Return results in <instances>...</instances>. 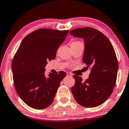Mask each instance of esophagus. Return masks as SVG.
I'll use <instances>...</instances> for the list:
<instances>
[{
  "label": "esophagus",
  "mask_w": 129,
  "mask_h": 129,
  "mask_svg": "<svg viewBox=\"0 0 129 129\" xmlns=\"http://www.w3.org/2000/svg\"><path fill=\"white\" fill-rule=\"evenodd\" d=\"M67 76H72V75L71 74V73L67 72Z\"/></svg>",
  "instance_id": "esophagus-1"
}]
</instances>
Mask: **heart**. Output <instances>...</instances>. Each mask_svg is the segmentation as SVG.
Returning <instances> with one entry per match:
<instances>
[{"label": "heart", "mask_w": 129, "mask_h": 129, "mask_svg": "<svg viewBox=\"0 0 129 129\" xmlns=\"http://www.w3.org/2000/svg\"><path fill=\"white\" fill-rule=\"evenodd\" d=\"M75 42H72V43H75Z\"/></svg>", "instance_id": "1"}]
</instances>
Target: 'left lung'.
Masks as SVG:
<instances>
[{
    "instance_id": "8db88e82",
    "label": "left lung",
    "mask_w": 129,
    "mask_h": 129,
    "mask_svg": "<svg viewBox=\"0 0 129 129\" xmlns=\"http://www.w3.org/2000/svg\"><path fill=\"white\" fill-rule=\"evenodd\" d=\"M70 34L83 38V61L91 70L84 81L81 77L73 76L75 83L71 89L72 94L82 106L98 107L107 100L116 84L118 61L114 49L108 38L94 28H77Z\"/></svg>"
}]
</instances>
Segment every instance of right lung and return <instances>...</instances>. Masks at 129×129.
<instances>
[{
  "label": "right lung",
  "instance_id": "1",
  "mask_svg": "<svg viewBox=\"0 0 129 129\" xmlns=\"http://www.w3.org/2000/svg\"><path fill=\"white\" fill-rule=\"evenodd\" d=\"M69 30L39 29L24 38L12 61L15 90L21 99L32 108L42 109L50 106L66 76L64 71L45 75L48 61L55 59L59 46Z\"/></svg>",
  "mask_w": 129,
  "mask_h": 129
}]
</instances>
